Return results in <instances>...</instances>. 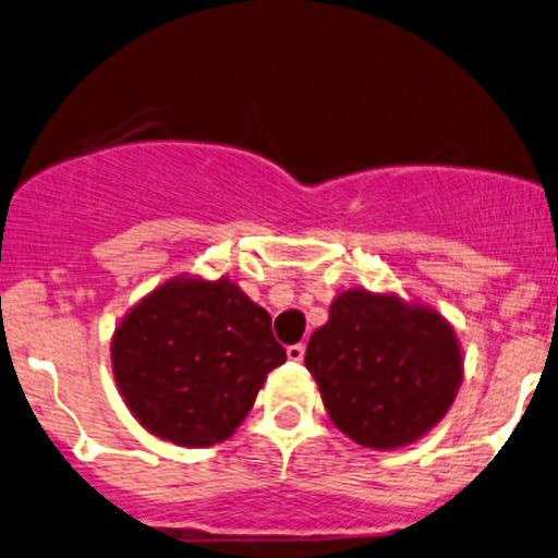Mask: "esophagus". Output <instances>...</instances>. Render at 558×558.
<instances>
[{"label":"esophagus","instance_id":"esophagus-1","mask_svg":"<svg viewBox=\"0 0 558 558\" xmlns=\"http://www.w3.org/2000/svg\"><path fill=\"white\" fill-rule=\"evenodd\" d=\"M287 359L295 361V363L303 361V359H305V345H303V342H298V345L287 348Z\"/></svg>","mask_w":558,"mask_h":558}]
</instances>
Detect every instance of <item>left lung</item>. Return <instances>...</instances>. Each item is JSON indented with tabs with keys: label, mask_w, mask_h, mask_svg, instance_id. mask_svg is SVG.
Returning a JSON list of instances; mask_svg holds the SVG:
<instances>
[{
	"label": "left lung",
	"mask_w": 558,
	"mask_h": 558,
	"mask_svg": "<svg viewBox=\"0 0 558 558\" xmlns=\"http://www.w3.org/2000/svg\"><path fill=\"white\" fill-rule=\"evenodd\" d=\"M305 366L337 429L366 448H400L446 416L461 350L446 318L396 295L342 292L311 335Z\"/></svg>",
	"instance_id": "obj_1"
}]
</instances>
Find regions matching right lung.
I'll return each mask as SVG.
<instances>
[{"instance_id": "right-lung-1", "label": "right lung", "mask_w": 558, "mask_h": 558, "mask_svg": "<svg viewBox=\"0 0 558 558\" xmlns=\"http://www.w3.org/2000/svg\"><path fill=\"white\" fill-rule=\"evenodd\" d=\"M284 361L271 316L229 279L168 281L112 337V374L131 414L186 448L227 440Z\"/></svg>"}]
</instances>
